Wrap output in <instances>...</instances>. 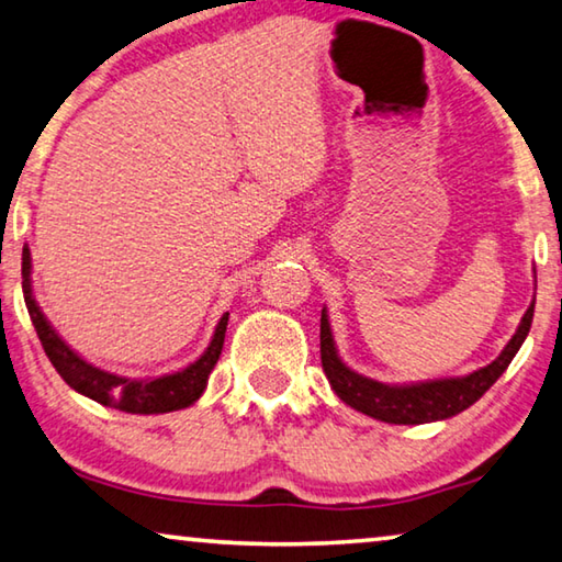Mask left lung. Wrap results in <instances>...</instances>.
<instances>
[{
  "instance_id": "left-lung-1",
  "label": "left lung",
  "mask_w": 562,
  "mask_h": 562,
  "mask_svg": "<svg viewBox=\"0 0 562 562\" xmlns=\"http://www.w3.org/2000/svg\"><path fill=\"white\" fill-rule=\"evenodd\" d=\"M532 313H536V300H532L528 313L522 315L505 350L485 368L470 372L465 378L430 380L417 382V385H385V382L362 378L337 358L333 329H329L325 310L323 317H319V358H323V370L337 397L350 407L360 409V413L393 425H423L445 420V417L458 415L477 403L493 387V382L503 375L530 333Z\"/></svg>"
}]
</instances>
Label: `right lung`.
I'll use <instances>...</instances> for the list:
<instances>
[{
	"label": "right lung",
	"mask_w": 562,
	"mask_h": 562,
	"mask_svg": "<svg viewBox=\"0 0 562 562\" xmlns=\"http://www.w3.org/2000/svg\"><path fill=\"white\" fill-rule=\"evenodd\" d=\"M32 257L30 249H22V292L26 310H30L32 325L37 329V337L47 352L49 362L55 364V370L67 382L69 387L77 390L87 397H92L94 403L104 407L122 409V413L132 415H157V413H172V409L190 407L194 400H198L204 387H207V378L212 368H215L222 352V345H225V329L229 313L222 315V319L215 327V335H212V342L207 350L202 352L198 362H192L190 368L182 372H175V375H162L153 380H130L112 375V372H104L94 364L85 362L75 350H69V345L61 340V337L52 329L47 317L42 315L37 302L32 297Z\"/></svg>",
	"instance_id": "1"
}]
</instances>
